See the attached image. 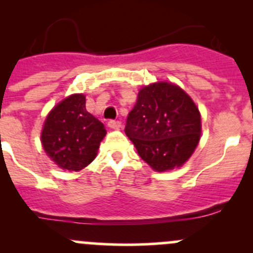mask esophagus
I'll use <instances>...</instances> for the list:
<instances>
[{
	"label": "esophagus",
	"instance_id": "1",
	"mask_svg": "<svg viewBox=\"0 0 253 253\" xmlns=\"http://www.w3.org/2000/svg\"><path fill=\"white\" fill-rule=\"evenodd\" d=\"M108 126L112 129H119L121 127V121H116V120H110L108 122Z\"/></svg>",
	"mask_w": 253,
	"mask_h": 253
}]
</instances>
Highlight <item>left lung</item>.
Wrapping results in <instances>:
<instances>
[{
    "instance_id": "left-lung-1",
    "label": "left lung",
    "mask_w": 253,
    "mask_h": 253,
    "mask_svg": "<svg viewBox=\"0 0 253 253\" xmlns=\"http://www.w3.org/2000/svg\"><path fill=\"white\" fill-rule=\"evenodd\" d=\"M139 157L157 171L181 167L201 137V115L192 99L167 82L139 90L125 127Z\"/></svg>"
}]
</instances>
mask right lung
I'll list each match as a JSON object with an SVG mask.
<instances>
[{
    "instance_id": "right-lung-1",
    "label": "right lung",
    "mask_w": 253,
    "mask_h": 253,
    "mask_svg": "<svg viewBox=\"0 0 253 253\" xmlns=\"http://www.w3.org/2000/svg\"><path fill=\"white\" fill-rule=\"evenodd\" d=\"M105 134L104 125L86 111L85 96L75 94L47 115L42 143L61 169L79 171L93 162Z\"/></svg>"
}]
</instances>
